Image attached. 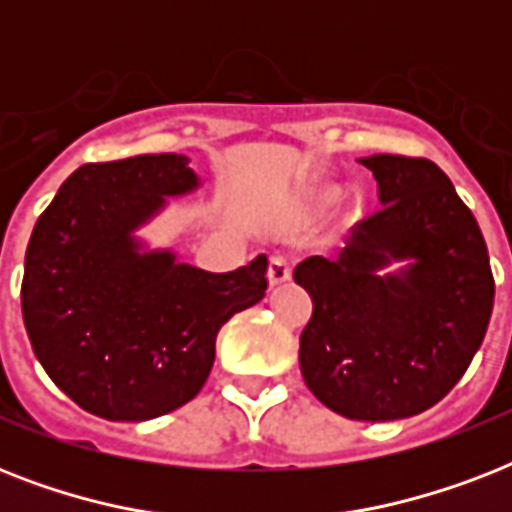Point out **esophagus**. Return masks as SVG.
<instances>
[{"mask_svg":"<svg viewBox=\"0 0 512 512\" xmlns=\"http://www.w3.org/2000/svg\"><path fill=\"white\" fill-rule=\"evenodd\" d=\"M289 276H292V257L273 255L271 263H268V281H271V287H276L281 281H287Z\"/></svg>","mask_w":512,"mask_h":512,"instance_id":"1","label":"esophagus"}]
</instances>
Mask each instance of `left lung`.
I'll return each mask as SVG.
<instances>
[{
  "label": "left lung",
  "mask_w": 512,
  "mask_h": 512,
  "mask_svg": "<svg viewBox=\"0 0 512 512\" xmlns=\"http://www.w3.org/2000/svg\"><path fill=\"white\" fill-rule=\"evenodd\" d=\"M380 207L335 260L313 255L295 279L313 297L300 369L321 404L348 420H404L438 404L468 372L494 308L484 233L430 159H361ZM414 256L398 277L390 259Z\"/></svg>",
  "instance_id": "8db88e82"
}]
</instances>
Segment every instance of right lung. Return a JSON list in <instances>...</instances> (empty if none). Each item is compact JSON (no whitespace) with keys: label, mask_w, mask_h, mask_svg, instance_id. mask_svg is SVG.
<instances>
[{"label":"right lung","mask_w":512,"mask_h":512,"mask_svg":"<svg viewBox=\"0 0 512 512\" xmlns=\"http://www.w3.org/2000/svg\"><path fill=\"white\" fill-rule=\"evenodd\" d=\"M199 185L180 154L82 164L26 249L20 305L50 380L103 420H154L188 404L215 364L217 332L260 303L268 257L228 273L138 252L132 231L164 196Z\"/></svg>","instance_id":"obj_1"}]
</instances>
